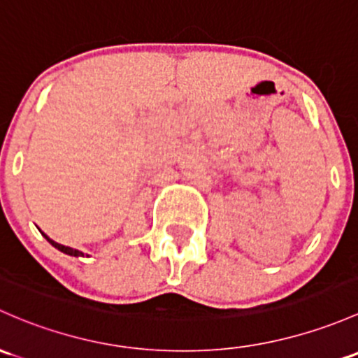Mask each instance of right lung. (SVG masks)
I'll use <instances>...</instances> for the list:
<instances>
[{
	"label": "right lung",
	"mask_w": 358,
	"mask_h": 358,
	"mask_svg": "<svg viewBox=\"0 0 358 358\" xmlns=\"http://www.w3.org/2000/svg\"><path fill=\"white\" fill-rule=\"evenodd\" d=\"M43 235H44V238H46V240H48V242H50L52 247H55V248H58V250H59V252H63V254H66V255H71V257H84V252L77 250V248H71V247H65V245H62V243H56V242H55V240H51V238H50V236H48V235H46V233H43ZM87 257H89V255H87Z\"/></svg>",
	"instance_id": "right-lung-1"
}]
</instances>
